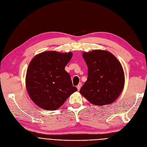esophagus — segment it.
<instances>
[{"instance_id": "obj_1", "label": "esophagus", "mask_w": 147, "mask_h": 147, "mask_svg": "<svg viewBox=\"0 0 147 147\" xmlns=\"http://www.w3.org/2000/svg\"><path fill=\"white\" fill-rule=\"evenodd\" d=\"M82 86V83H80L77 86V90L79 91L80 90V88Z\"/></svg>"}]
</instances>
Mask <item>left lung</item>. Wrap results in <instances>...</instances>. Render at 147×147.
Segmentation results:
<instances>
[{"mask_svg":"<svg viewBox=\"0 0 147 147\" xmlns=\"http://www.w3.org/2000/svg\"><path fill=\"white\" fill-rule=\"evenodd\" d=\"M82 55L88 67V78L80 90V94L94 105L113 103L124 85L121 64L107 51L95 50L83 52Z\"/></svg>","mask_w":147,"mask_h":147,"instance_id":"8db88e82","label":"left lung"}]
</instances>
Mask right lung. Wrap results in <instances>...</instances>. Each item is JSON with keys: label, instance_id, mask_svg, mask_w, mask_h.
<instances>
[{"label": "right lung", "instance_id": "obj_1", "mask_svg": "<svg viewBox=\"0 0 147 147\" xmlns=\"http://www.w3.org/2000/svg\"><path fill=\"white\" fill-rule=\"evenodd\" d=\"M72 57L71 52L48 51L31 60L26 73V86L30 99L37 106L55 110L77 91L65 70Z\"/></svg>", "mask_w": 147, "mask_h": 147}]
</instances>
